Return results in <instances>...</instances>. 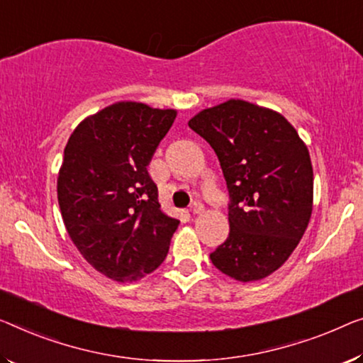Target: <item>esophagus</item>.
Masks as SVG:
<instances>
[{"mask_svg": "<svg viewBox=\"0 0 363 363\" xmlns=\"http://www.w3.org/2000/svg\"><path fill=\"white\" fill-rule=\"evenodd\" d=\"M203 210H205V207H203V203H202V202H194V203H192V207H191V212H192L194 215L202 213Z\"/></svg>", "mask_w": 363, "mask_h": 363, "instance_id": "obj_1", "label": "esophagus"}]
</instances>
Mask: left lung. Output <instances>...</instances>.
Returning <instances> with one entry per match:
<instances>
[{"mask_svg":"<svg viewBox=\"0 0 363 363\" xmlns=\"http://www.w3.org/2000/svg\"><path fill=\"white\" fill-rule=\"evenodd\" d=\"M189 127L218 156L230 235L210 254L238 282L266 279L290 257L311 218L310 153L282 113L241 99L200 111Z\"/></svg>","mask_w":363,"mask_h":363,"instance_id":"obj_1","label":"left lung"}]
</instances>
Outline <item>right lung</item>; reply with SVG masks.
Segmentation results:
<instances>
[{
    "mask_svg": "<svg viewBox=\"0 0 363 363\" xmlns=\"http://www.w3.org/2000/svg\"><path fill=\"white\" fill-rule=\"evenodd\" d=\"M176 116L121 101L86 117L65 147L57 179L65 228L81 256L117 282L158 269L179 225L161 210L147 171Z\"/></svg>",
    "mask_w": 363,
    "mask_h": 363,
    "instance_id": "obj_1",
    "label": "right lung"
}]
</instances>
